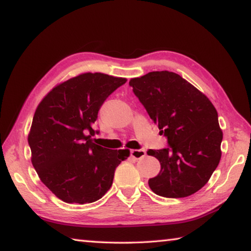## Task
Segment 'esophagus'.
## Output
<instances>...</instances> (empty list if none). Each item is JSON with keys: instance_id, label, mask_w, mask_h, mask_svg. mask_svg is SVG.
<instances>
[{"instance_id": "1", "label": "esophagus", "mask_w": 251, "mask_h": 251, "mask_svg": "<svg viewBox=\"0 0 251 251\" xmlns=\"http://www.w3.org/2000/svg\"><path fill=\"white\" fill-rule=\"evenodd\" d=\"M146 155V151L144 150H133L130 151V157H133L134 159H139Z\"/></svg>"}]
</instances>
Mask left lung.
Masks as SVG:
<instances>
[{"mask_svg": "<svg viewBox=\"0 0 251 251\" xmlns=\"http://www.w3.org/2000/svg\"><path fill=\"white\" fill-rule=\"evenodd\" d=\"M129 85L171 146L147 151L160 163L158 175L148 180L151 189L166 198H182L198 192L222 157L223 130L215 106L173 72H151L131 78Z\"/></svg>", "mask_w": 251, "mask_h": 251, "instance_id": "1", "label": "left lung"}]
</instances>
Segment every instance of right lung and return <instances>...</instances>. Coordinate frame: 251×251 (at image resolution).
<instances>
[{"label": "right lung", "instance_id": "obj_1", "mask_svg": "<svg viewBox=\"0 0 251 251\" xmlns=\"http://www.w3.org/2000/svg\"><path fill=\"white\" fill-rule=\"evenodd\" d=\"M126 80L79 74L55 86L37 106L27 137L31 160L42 182L61 201H99L112 186L116 167L129 156L128 150H107L92 138L99 134L93 125L100 106Z\"/></svg>", "mask_w": 251, "mask_h": 251}]
</instances>
